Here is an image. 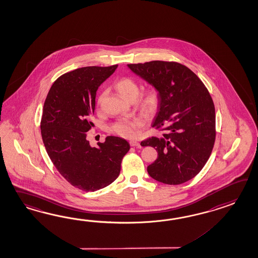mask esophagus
<instances>
[{"mask_svg": "<svg viewBox=\"0 0 258 258\" xmlns=\"http://www.w3.org/2000/svg\"><path fill=\"white\" fill-rule=\"evenodd\" d=\"M130 146H131V147H137V148H140V144L138 143V141H135V140L130 141Z\"/></svg>", "mask_w": 258, "mask_h": 258, "instance_id": "esophagus-1", "label": "esophagus"}]
</instances>
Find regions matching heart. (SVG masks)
<instances>
[{
  "label": "heart",
  "instance_id": "1",
  "mask_svg": "<svg viewBox=\"0 0 258 258\" xmlns=\"http://www.w3.org/2000/svg\"><path fill=\"white\" fill-rule=\"evenodd\" d=\"M115 88L118 91L120 96L125 100L136 99L139 93L138 85L133 79L128 77H123L117 81L115 84ZM106 96L105 93H102L99 97L97 103L100 105ZM160 102V96L159 92L155 88H150L146 91L144 95L141 96L139 101V107L143 113L146 115H152L156 112ZM141 121L138 119L133 120H121L115 122L110 127L111 132L122 137V138H133L138 135V129L141 126Z\"/></svg>",
  "mask_w": 258,
  "mask_h": 258
}]
</instances>
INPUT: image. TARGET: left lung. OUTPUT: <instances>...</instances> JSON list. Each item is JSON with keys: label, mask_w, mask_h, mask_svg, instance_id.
<instances>
[{"label": "left lung", "mask_w": 258, "mask_h": 258, "mask_svg": "<svg viewBox=\"0 0 258 258\" xmlns=\"http://www.w3.org/2000/svg\"><path fill=\"white\" fill-rule=\"evenodd\" d=\"M127 66L160 96L151 126L165 133L141 142L158 152L148 173L167 185L192 179L208 161L216 139V110L207 88L194 72L177 62L155 60Z\"/></svg>", "instance_id": "left-lung-1"}]
</instances>
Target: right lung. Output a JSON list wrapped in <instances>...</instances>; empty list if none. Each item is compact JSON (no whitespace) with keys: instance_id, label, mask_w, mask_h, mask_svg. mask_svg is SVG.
<instances>
[{"instance_id":"add662e5","label":"right lung","mask_w":258,"mask_h":258,"mask_svg":"<svg viewBox=\"0 0 258 258\" xmlns=\"http://www.w3.org/2000/svg\"><path fill=\"white\" fill-rule=\"evenodd\" d=\"M118 65L84 67L60 76L50 88L43 105L41 133L49 157L72 186L96 191L111 184L120 172L130 145L109 136L91 147L87 132L94 125L96 91Z\"/></svg>"}]
</instances>
